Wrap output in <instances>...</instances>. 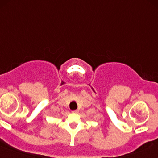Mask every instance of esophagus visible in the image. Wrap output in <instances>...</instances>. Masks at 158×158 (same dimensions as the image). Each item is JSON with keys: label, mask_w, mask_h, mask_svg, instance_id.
<instances>
[{"label": "esophagus", "mask_w": 158, "mask_h": 158, "mask_svg": "<svg viewBox=\"0 0 158 158\" xmlns=\"http://www.w3.org/2000/svg\"><path fill=\"white\" fill-rule=\"evenodd\" d=\"M79 112V110H73V113H78Z\"/></svg>", "instance_id": "1"}]
</instances>
